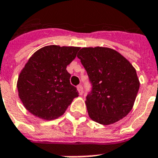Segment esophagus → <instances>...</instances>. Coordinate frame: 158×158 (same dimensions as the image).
I'll return each mask as SVG.
<instances>
[{
  "label": "esophagus",
  "instance_id": "obj_1",
  "mask_svg": "<svg viewBox=\"0 0 158 158\" xmlns=\"http://www.w3.org/2000/svg\"><path fill=\"white\" fill-rule=\"evenodd\" d=\"M77 89H78V91H79V95H83V94H84L83 86H82V85H78V86H77Z\"/></svg>",
  "mask_w": 158,
  "mask_h": 158
}]
</instances>
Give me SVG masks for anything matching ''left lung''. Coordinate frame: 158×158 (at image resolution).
Wrapping results in <instances>:
<instances>
[{"label":"left lung","mask_w":158,"mask_h":158,"mask_svg":"<svg viewBox=\"0 0 158 158\" xmlns=\"http://www.w3.org/2000/svg\"><path fill=\"white\" fill-rule=\"evenodd\" d=\"M89 75V117L102 125L117 122L132 109L139 89L136 70L122 55L107 48H84L77 56Z\"/></svg>","instance_id":"left-lung-1"}]
</instances>
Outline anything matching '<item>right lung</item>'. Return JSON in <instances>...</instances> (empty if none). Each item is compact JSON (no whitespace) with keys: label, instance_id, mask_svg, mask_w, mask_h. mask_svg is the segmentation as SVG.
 <instances>
[{"label":"right lung","instance_id":"obj_1","mask_svg":"<svg viewBox=\"0 0 158 158\" xmlns=\"http://www.w3.org/2000/svg\"><path fill=\"white\" fill-rule=\"evenodd\" d=\"M80 48L47 46L37 51L21 70L19 97L24 107L37 117L54 120L64 113L73 99L79 96L70 84L66 67Z\"/></svg>","mask_w":158,"mask_h":158}]
</instances>
